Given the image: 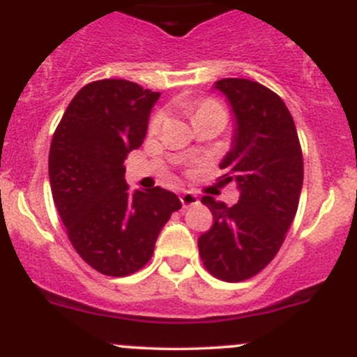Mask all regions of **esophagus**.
<instances>
[{
	"label": "esophagus",
	"instance_id": "34e87169",
	"mask_svg": "<svg viewBox=\"0 0 357 357\" xmlns=\"http://www.w3.org/2000/svg\"><path fill=\"white\" fill-rule=\"evenodd\" d=\"M179 200H181L183 204V208H188V207H193V205H198V197L193 193V191H185V193H181V197H179Z\"/></svg>",
	"mask_w": 357,
	"mask_h": 357
}]
</instances>
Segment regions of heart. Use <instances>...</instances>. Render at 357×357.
I'll return each mask as SVG.
<instances>
[{
	"label": "heart",
	"instance_id": "b5f03b06",
	"mask_svg": "<svg viewBox=\"0 0 357 357\" xmlns=\"http://www.w3.org/2000/svg\"><path fill=\"white\" fill-rule=\"evenodd\" d=\"M210 112H222V109L219 107V104L213 102V100H202V102H198L197 106H195L193 109V118L198 119L200 116H205V114H210ZM164 121V112L157 111L155 114L150 118V123H149V130L152 131H157L160 128V125H162Z\"/></svg>",
	"mask_w": 357,
	"mask_h": 357
}]
</instances>
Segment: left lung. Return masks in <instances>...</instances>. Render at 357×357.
<instances>
[{"instance_id":"obj_1","label":"left lung","mask_w":357,"mask_h":357,"mask_svg":"<svg viewBox=\"0 0 357 357\" xmlns=\"http://www.w3.org/2000/svg\"><path fill=\"white\" fill-rule=\"evenodd\" d=\"M213 87L234 112L220 178L238 185L239 202L227 207L202 198L213 226L198 238V250L213 277L241 282L267 267L286 239L303 188V152L294 119L275 92L246 78H222Z\"/></svg>"}]
</instances>
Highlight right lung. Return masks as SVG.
I'll return each instance as SVG.
<instances>
[{
    "mask_svg": "<svg viewBox=\"0 0 357 357\" xmlns=\"http://www.w3.org/2000/svg\"><path fill=\"white\" fill-rule=\"evenodd\" d=\"M159 92L128 80L85 85L52 135V200L77 253L97 272L123 277L152 258L160 229L181 202L164 188L128 190L126 155L144 144Z\"/></svg>",
    "mask_w": 357,
    "mask_h": 357,
    "instance_id": "1",
    "label": "right lung"
}]
</instances>
